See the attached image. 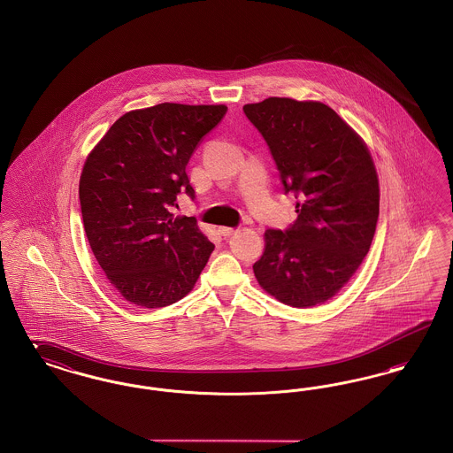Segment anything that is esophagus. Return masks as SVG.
Masks as SVG:
<instances>
[{"mask_svg":"<svg viewBox=\"0 0 453 453\" xmlns=\"http://www.w3.org/2000/svg\"><path fill=\"white\" fill-rule=\"evenodd\" d=\"M219 233H220V236L231 237L236 234L237 229H234V227H226V226H222V227H219Z\"/></svg>","mask_w":453,"mask_h":453,"instance_id":"1","label":"esophagus"}]
</instances>
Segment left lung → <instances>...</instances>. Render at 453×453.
<instances>
[{
    "instance_id": "1",
    "label": "left lung",
    "mask_w": 453,
    "mask_h": 453,
    "mask_svg": "<svg viewBox=\"0 0 453 453\" xmlns=\"http://www.w3.org/2000/svg\"><path fill=\"white\" fill-rule=\"evenodd\" d=\"M294 194L297 219L265 233L253 265L277 301L312 307L334 297L366 257L379 219V178L364 139L321 102L272 96L242 107Z\"/></svg>"
}]
</instances>
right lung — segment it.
<instances>
[{"mask_svg": "<svg viewBox=\"0 0 453 453\" xmlns=\"http://www.w3.org/2000/svg\"><path fill=\"white\" fill-rule=\"evenodd\" d=\"M226 105L159 104L122 115L88 154L80 202L89 248L113 288L156 309L183 299L214 244L195 217L176 216L195 196L187 165Z\"/></svg>", "mask_w": 453, "mask_h": 453, "instance_id": "obj_1", "label": "right lung"}]
</instances>
